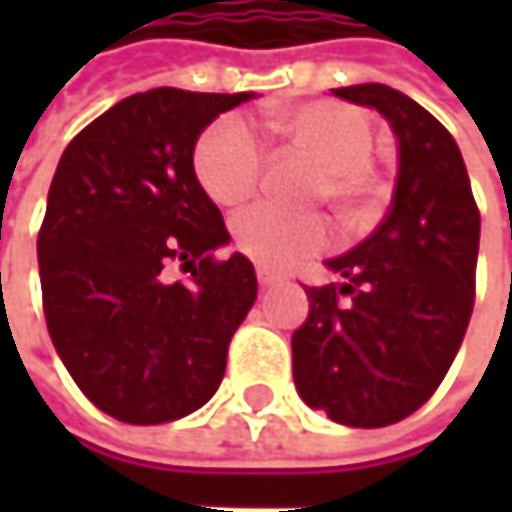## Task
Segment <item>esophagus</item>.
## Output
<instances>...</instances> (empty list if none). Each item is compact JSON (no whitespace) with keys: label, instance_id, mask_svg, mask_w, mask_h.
<instances>
[{"label":"esophagus","instance_id":"obj_1","mask_svg":"<svg viewBox=\"0 0 512 512\" xmlns=\"http://www.w3.org/2000/svg\"><path fill=\"white\" fill-rule=\"evenodd\" d=\"M257 281H260V287H272V284H278V281H281V275L269 272L266 266H257Z\"/></svg>","mask_w":512,"mask_h":512}]
</instances>
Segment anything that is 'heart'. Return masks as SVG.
<instances>
[{"instance_id":"b5f03b06","label":"heart","mask_w":512,"mask_h":512,"mask_svg":"<svg viewBox=\"0 0 512 512\" xmlns=\"http://www.w3.org/2000/svg\"><path fill=\"white\" fill-rule=\"evenodd\" d=\"M272 124L320 168L311 186L314 201H326L347 228H367L379 219L388 189L373 171L376 133L361 109L338 100H308L281 109ZM192 159L204 192L222 207L246 204L260 189L266 168V151L243 118L210 124ZM326 240L329 231L320 216L284 213L272 204H257L234 219L237 249L272 269L320 252Z\"/></svg>"}]
</instances>
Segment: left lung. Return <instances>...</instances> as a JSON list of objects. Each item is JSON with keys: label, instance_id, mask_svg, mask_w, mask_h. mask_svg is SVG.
I'll return each instance as SVG.
<instances>
[{"label": "left lung", "instance_id": "left-lung-1", "mask_svg": "<svg viewBox=\"0 0 512 512\" xmlns=\"http://www.w3.org/2000/svg\"><path fill=\"white\" fill-rule=\"evenodd\" d=\"M397 136V186L382 225L326 260L341 284L305 287L293 332L299 397L347 427H388L421 409L457 358L471 308L480 213L454 136L379 82L335 88Z\"/></svg>", "mask_w": 512, "mask_h": 512}]
</instances>
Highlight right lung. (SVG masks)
<instances>
[{"mask_svg": "<svg viewBox=\"0 0 512 512\" xmlns=\"http://www.w3.org/2000/svg\"><path fill=\"white\" fill-rule=\"evenodd\" d=\"M151 88L91 121L58 159L38 234L44 317L82 394L124 424L201 409L257 299L252 260L195 177V142L252 100ZM192 271L171 282L167 266Z\"/></svg>", "mask_w": 512, "mask_h": 512, "instance_id": "1", "label": "right lung"}]
</instances>
